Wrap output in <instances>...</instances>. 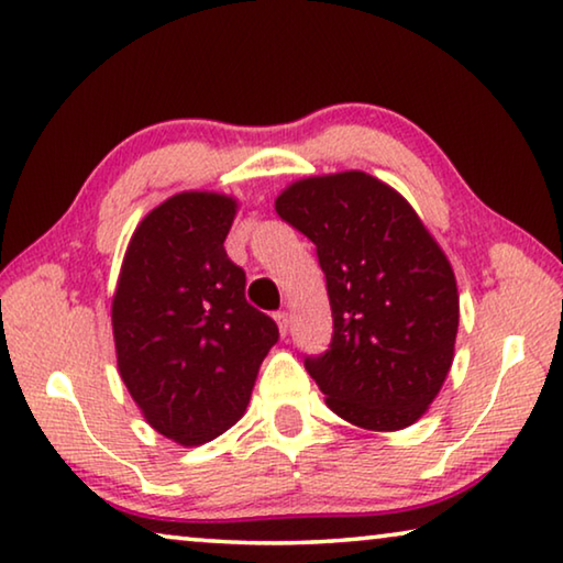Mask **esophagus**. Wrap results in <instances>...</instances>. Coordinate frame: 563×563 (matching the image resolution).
Returning a JSON list of instances; mask_svg holds the SVG:
<instances>
[{"mask_svg":"<svg viewBox=\"0 0 563 563\" xmlns=\"http://www.w3.org/2000/svg\"><path fill=\"white\" fill-rule=\"evenodd\" d=\"M275 322H278L280 335H288V328H290V318H288V312H285V310H278V312H275Z\"/></svg>","mask_w":563,"mask_h":563,"instance_id":"obj_1","label":"esophagus"}]
</instances>
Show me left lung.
Returning a JSON list of instances; mask_svg holds the SVG:
<instances>
[{"mask_svg":"<svg viewBox=\"0 0 563 563\" xmlns=\"http://www.w3.org/2000/svg\"><path fill=\"white\" fill-rule=\"evenodd\" d=\"M275 211L312 241L332 338L305 355L332 412L365 430L417 422L444 385L460 325L450 261L402 196L345 170L283 190Z\"/></svg>","mask_w":563,"mask_h":563,"instance_id":"left-lung-1","label":"left lung"}]
</instances>
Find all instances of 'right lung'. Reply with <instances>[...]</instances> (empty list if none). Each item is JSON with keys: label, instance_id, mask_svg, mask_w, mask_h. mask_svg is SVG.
<instances>
[{"label": "right lung", "instance_id": "right-lung-1", "mask_svg": "<svg viewBox=\"0 0 563 563\" xmlns=\"http://www.w3.org/2000/svg\"><path fill=\"white\" fill-rule=\"evenodd\" d=\"M233 218V198L198 190L154 208L131 238L111 305L123 385L146 422L184 446L243 417L278 342L223 247Z\"/></svg>", "mask_w": 563, "mask_h": 563}]
</instances>
